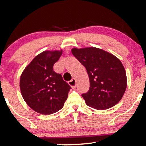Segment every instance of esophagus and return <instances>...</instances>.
<instances>
[{
    "label": "esophagus",
    "instance_id": "1",
    "mask_svg": "<svg viewBox=\"0 0 146 146\" xmlns=\"http://www.w3.org/2000/svg\"><path fill=\"white\" fill-rule=\"evenodd\" d=\"M68 84L71 86L72 88H75L76 86V81H75V79H72L71 81L68 82Z\"/></svg>",
    "mask_w": 146,
    "mask_h": 146
}]
</instances>
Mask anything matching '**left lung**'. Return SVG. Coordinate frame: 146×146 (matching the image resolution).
<instances>
[{
    "mask_svg": "<svg viewBox=\"0 0 146 146\" xmlns=\"http://www.w3.org/2000/svg\"><path fill=\"white\" fill-rule=\"evenodd\" d=\"M71 52L86 68L90 88L82 95L88 106L106 110L116 105L127 86L125 68L119 60L101 48H73Z\"/></svg>",
    "mask_w": 146,
    "mask_h": 146,
    "instance_id": "1",
    "label": "left lung"
}]
</instances>
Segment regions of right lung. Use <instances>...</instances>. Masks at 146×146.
I'll use <instances>...</instances> for the list:
<instances>
[{"instance_id": "1", "label": "right lung", "mask_w": 146, "mask_h": 146, "mask_svg": "<svg viewBox=\"0 0 146 146\" xmlns=\"http://www.w3.org/2000/svg\"><path fill=\"white\" fill-rule=\"evenodd\" d=\"M62 51H45L33 58L22 73L20 88L30 108L42 115H51L62 108L71 87L61 74L53 71Z\"/></svg>"}]
</instances>
